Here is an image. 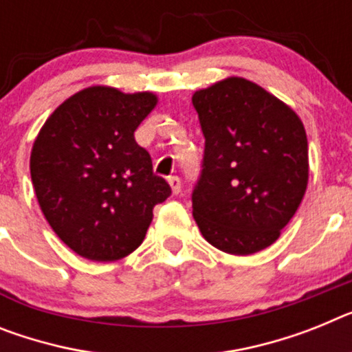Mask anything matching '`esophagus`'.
I'll return each mask as SVG.
<instances>
[{
	"label": "esophagus",
	"mask_w": 352,
	"mask_h": 352,
	"mask_svg": "<svg viewBox=\"0 0 352 352\" xmlns=\"http://www.w3.org/2000/svg\"><path fill=\"white\" fill-rule=\"evenodd\" d=\"M167 182H169L173 194H179V192H182V179H179L178 176H170Z\"/></svg>",
	"instance_id": "obj_1"
}]
</instances>
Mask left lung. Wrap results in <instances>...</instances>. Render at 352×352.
Instances as JSON below:
<instances>
[{"label":"left lung","instance_id":"8db88e82","mask_svg":"<svg viewBox=\"0 0 352 352\" xmlns=\"http://www.w3.org/2000/svg\"><path fill=\"white\" fill-rule=\"evenodd\" d=\"M205 135L192 192L201 235L228 254H253L279 239L308 187V140L281 99L231 76L194 92Z\"/></svg>","mask_w":352,"mask_h":352}]
</instances>
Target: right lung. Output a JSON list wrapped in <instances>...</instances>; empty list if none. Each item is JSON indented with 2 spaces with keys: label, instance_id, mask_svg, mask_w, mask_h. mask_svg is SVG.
I'll return each instance as SVG.
<instances>
[{
  "label": "right lung",
  "instance_id": "right-lung-1",
  "mask_svg": "<svg viewBox=\"0 0 352 352\" xmlns=\"http://www.w3.org/2000/svg\"><path fill=\"white\" fill-rule=\"evenodd\" d=\"M158 103L153 92L104 85L73 94L33 142L30 174L58 239L92 262H116L142 244L155 205L170 196L135 130Z\"/></svg>",
  "mask_w": 352,
  "mask_h": 352
}]
</instances>
